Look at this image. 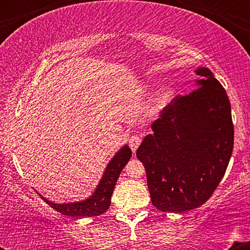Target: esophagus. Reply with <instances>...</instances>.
I'll use <instances>...</instances> for the list:
<instances>
[{"mask_svg":"<svg viewBox=\"0 0 250 250\" xmlns=\"http://www.w3.org/2000/svg\"><path fill=\"white\" fill-rule=\"evenodd\" d=\"M142 142V136L141 135H134L129 139V147L131 148V150L136 151V149L139 148V146Z\"/></svg>","mask_w":250,"mask_h":250,"instance_id":"1","label":"esophagus"}]
</instances>
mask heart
I'll return each mask as SVG.
<instances>
[{
	"instance_id": "obj_1",
	"label": "heart",
	"mask_w": 250,
	"mask_h": 250,
	"mask_svg": "<svg viewBox=\"0 0 250 250\" xmlns=\"http://www.w3.org/2000/svg\"><path fill=\"white\" fill-rule=\"evenodd\" d=\"M171 94H173V91H171L170 89H165V90H163L159 95V99H157V102H156V108H161L162 105L165 104L169 99H170Z\"/></svg>"
}]
</instances>
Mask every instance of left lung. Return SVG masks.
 Masks as SVG:
<instances>
[{"label": "left lung", "instance_id": "8db88e82", "mask_svg": "<svg viewBox=\"0 0 250 250\" xmlns=\"http://www.w3.org/2000/svg\"><path fill=\"white\" fill-rule=\"evenodd\" d=\"M195 73L201 76L199 88L166 105L136 151L147 173L151 203L168 213L207 202L233 153L234 125L225 88L208 68Z\"/></svg>", "mask_w": 250, "mask_h": 250}]
</instances>
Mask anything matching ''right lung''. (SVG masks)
I'll use <instances>...</instances> for the list:
<instances>
[{"mask_svg": "<svg viewBox=\"0 0 250 250\" xmlns=\"http://www.w3.org/2000/svg\"><path fill=\"white\" fill-rule=\"evenodd\" d=\"M131 156V150L128 146H125L117 151L115 156L111 159L108 163L101 181L99 182L97 187L93 195L88 199L80 201V202L73 203H59L50 202L45 197H42L44 202H47L51 208L55 209L56 211L67 216H76V217H91L99 216L109 209L110 206V199L113 195L114 188H115L116 181L119 179L120 173L125 166L127 165Z\"/></svg>", "mask_w": 250, "mask_h": 250, "instance_id": "add662e5", "label": "right lung"}]
</instances>
